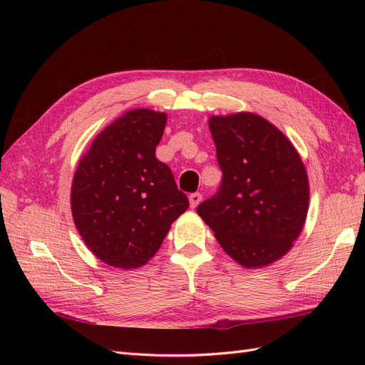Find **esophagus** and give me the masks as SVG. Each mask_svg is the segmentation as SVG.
<instances>
[{"mask_svg": "<svg viewBox=\"0 0 365 365\" xmlns=\"http://www.w3.org/2000/svg\"><path fill=\"white\" fill-rule=\"evenodd\" d=\"M189 201H190V207L196 208L197 205H200V202L202 201V195L201 193H192L189 196Z\"/></svg>", "mask_w": 365, "mask_h": 365, "instance_id": "esophagus-1", "label": "esophagus"}]
</instances>
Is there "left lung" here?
I'll return each mask as SVG.
<instances>
[{
  "label": "left lung",
  "mask_w": 365,
  "mask_h": 365,
  "mask_svg": "<svg viewBox=\"0 0 365 365\" xmlns=\"http://www.w3.org/2000/svg\"><path fill=\"white\" fill-rule=\"evenodd\" d=\"M208 126L222 182L196 212L231 259L245 268L268 267L303 230L304 164L283 132L257 114L213 115Z\"/></svg>",
  "instance_id": "8db88e82"
}]
</instances>
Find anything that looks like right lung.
I'll list each match as a JSON object with an SVG mask.
<instances>
[{
	"label": "right lung",
	"instance_id": "add662e5",
	"mask_svg": "<svg viewBox=\"0 0 365 365\" xmlns=\"http://www.w3.org/2000/svg\"><path fill=\"white\" fill-rule=\"evenodd\" d=\"M164 113L132 109L106 126L77 165L71 213L96 257L121 269L145 264L189 200L155 157Z\"/></svg>",
	"mask_w": 365,
	"mask_h": 365
}]
</instances>
